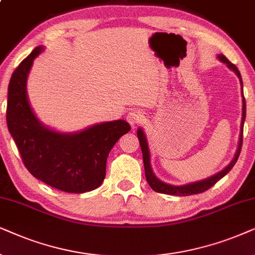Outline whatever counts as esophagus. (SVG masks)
Returning a JSON list of instances; mask_svg holds the SVG:
<instances>
[{"label":"esophagus","mask_w":255,"mask_h":255,"mask_svg":"<svg viewBox=\"0 0 255 255\" xmlns=\"http://www.w3.org/2000/svg\"><path fill=\"white\" fill-rule=\"evenodd\" d=\"M143 120V113L140 110H131L129 113L127 114V121L130 125H138Z\"/></svg>","instance_id":"esophagus-1"}]
</instances>
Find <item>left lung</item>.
<instances>
[{
	"label": "left lung",
	"mask_w": 255,
	"mask_h": 255,
	"mask_svg": "<svg viewBox=\"0 0 255 255\" xmlns=\"http://www.w3.org/2000/svg\"><path fill=\"white\" fill-rule=\"evenodd\" d=\"M219 59L227 64V66L230 67L231 70H233L234 72L237 73V76L239 77L240 83H242L243 86V81H242V76H240L239 70L237 69V66L230 62L229 59L226 58L225 56L223 54H219ZM246 118V101L245 98H244L243 94V119H242V128H240V138H239V145H238V150L236 152V156L232 159V162L230 163L227 167L222 170L218 174L212 176L208 179H204V181L201 182H196V183H191V184L184 185V186H174L170 184H167V183H163L159 181L158 178H156V176L152 174L151 167H150V155H149V149H148V143L147 140H145V136L143 134V131L141 129L137 130V138L138 142H140L141 145V150H142V156H143V164H144V172H145V178H147L148 184L150 185V188L154 190L156 192H161V193H167V195H175V196H190V195H197V193H202L209 190L211 186L216 184L217 182L219 181L220 178H223L227 172H229L231 169L233 168V165L236 164V162L238 161V157L240 155V150H242V145H243V131H244V121H245Z\"/></svg>",
	"instance_id": "left-lung-1"
}]
</instances>
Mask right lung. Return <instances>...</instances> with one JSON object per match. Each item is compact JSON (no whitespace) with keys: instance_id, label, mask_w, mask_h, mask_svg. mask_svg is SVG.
<instances>
[{"instance_id":"right-lung-1","label":"right lung","mask_w":255,"mask_h":255,"mask_svg":"<svg viewBox=\"0 0 255 255\" xmlns=\"http://www.w3.org/2000/svg\"><path fill=\"white\" fill-rule=\"evenodd\" d=\"M42 46L13 71L8 86L6 124L25 168L33 177L65 192L97 189L106 176L111 149L130 130L125 120L96 125L77 134H60L40 124L26 98V77Z\"/></svg>"}]
</instances>
